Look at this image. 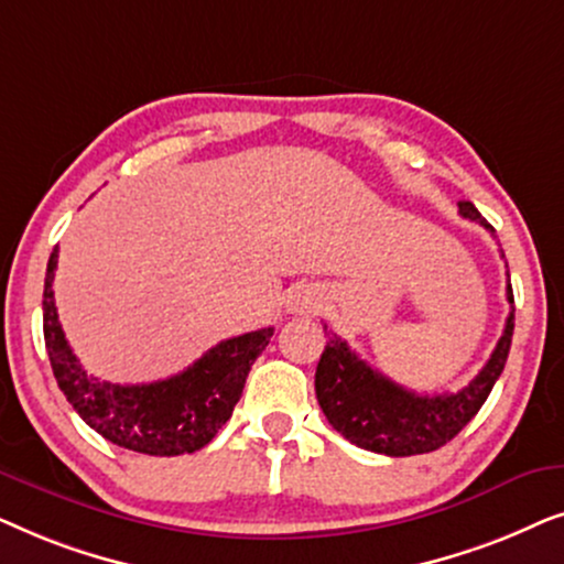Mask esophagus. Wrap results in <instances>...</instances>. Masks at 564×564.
<instances>
[{
  "mask_svg": "<svg viewBox=\"0 0 564 564\" xmlns=\"http://www.w3.org/2000/svg\"><path fill=\"white\" fill-rule=\"evenodd\" d=\"M321 307L318 290L311 284H300L288 295V311L290 313H315Z\"/></svg>",
  "mask_w": 564,
  "mask_h": 564,
  "instance_id": "esophagus-1",
  "label": "esophagus"
}]
</instances>
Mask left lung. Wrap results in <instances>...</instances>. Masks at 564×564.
Masks as SVG:
<instances>
[{
    "label": "left lung",
    "mask_w": 564,
    "mask_h": 564,
    "mask_svg": "<svg viewBox=\"0 0 564 564\" xmlns=\"http://www.w3.org/2000/svg\"><path fill=\"white\" fill-rule=\"evenodd\" d=\"M459 215L492 230L467 199L459 203ZM506 297L513 305L511 274H508ZM323 330H326L328 344L315 369V395L330 426L367 452L411 457V454L434 452L452 442L488 400L511 351L513 307L488 365L467 388L444 392V395H419V392L400 388L369 367L365 359H359L357 351H351L349 344L328 330V326H323Z\"/></svg>",
    "instance_id": "1"
}]
</instances>
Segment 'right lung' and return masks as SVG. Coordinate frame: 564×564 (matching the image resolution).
Wrapping results in <instances>:
<instances>
[{
  "mask_svg": "<svg viewBox=\"0 0 564 564\" xmlns=\"http://www.w3.org/2000/svg\"><path fill=\"white\" fill-rule=\"evenodd\" d=\"M58 249H53L43 288V336L58 388L84 423L122 449L176 457L213 442L241 400L246 377L274 328L234 336L205 351L195 365L169 380L112 384L87 375L68 346L53 300Z\"/></svg>",
  "mask_w": 564,
  "mask_h": 564,
  "instance_id": "obj_1",
  "label": "right lung"
}]
</instances>
